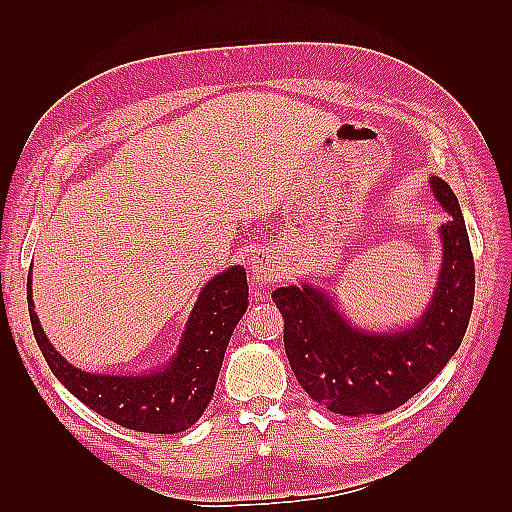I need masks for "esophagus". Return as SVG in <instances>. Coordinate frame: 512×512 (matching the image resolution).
<instances>
[{"mask_svg": "<svg viewBox=\"0 0 512 512\" xmlns=\"http://www.w3.org/2000/svg\"><path fill=\"white\" fill-rule=\"evenodd\" d=\"M279 275L281 270L273 250H259V253L253 257V264H250V279H253V284L259 288L273 286L277 284Z\"/></svg>", "mask_w": 512, "mask_h": 512, "instance_id": "esophagus-1", "label": "esophagus"}]
</instances>
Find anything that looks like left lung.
Segmentation results:
<instances>
[{
  "instance_id": "8db88e82",
  "label": "left lung",
  "mask_w": 512,
  "mask_h": 512,
  "mask_svg": "<svg viewBox=\"0 0 512 512\" xmlns=\"http://www.w3.org/2000/svg\"><path fill=\"white\" fill-rule=\"evenodd\" d=\"M431 191L451 213L440 228L444 262L438 288L418 323L389 334L350 328L334 301L312 286L273 292L284 317L286 356L306 394L341 416L387 413L416 396L458 352L473 312L475 262L460 202L431 178Z\"/></svg>"
}]
</instances>
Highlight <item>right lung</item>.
<instances>
[{"label": "right lung", "mask_w": 512, "mask_h": 512, "mask_svg": "<svg viewBox=\"0 0 512 512\" xmlns=\"http://www.w3.org/2000/svg\"><path fill=\"white\" fill-rule=\"evenodd\" d=\"M248 306L244 268L213 277L200 292L178 354L165 372L149 376H96L72 367L43 334L28 281L32 332L52 374L99 416L145 433L189 429L211 402L226 345Z\"/></svg>", "instance_id": "right-lung-1"}]
</instances>
